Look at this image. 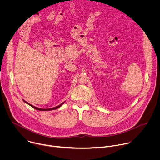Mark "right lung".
<instances>
[{
  "mask_svg": "<svg viewBox=\"0 0 160 160\" xmlns=\"http://www.w3.org/2000/svg\"><path fill=\"white\" fill-rule=\"evenodd\" d=\"M24 101V100H23ZM26 103H27L28 104H29V105H30L32 107H33L34 109H38V110H40V111H50V110H53V109H58V108H59V107H61V106H62V104L64 102H63L62 104H61L60 105H59V106H56V107H54V108H49V109H42V108H37V107H35V106H33V105H32V104H30L29 103H28L27 101H24Z\"/></svg>",
  "mask_w": 160,
  "mask_h": 160,
  "instance_id": "add662e5",
  "label": "right lung"
}]
</instances>
